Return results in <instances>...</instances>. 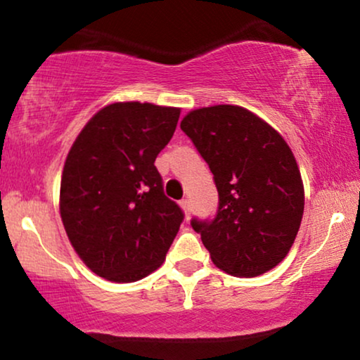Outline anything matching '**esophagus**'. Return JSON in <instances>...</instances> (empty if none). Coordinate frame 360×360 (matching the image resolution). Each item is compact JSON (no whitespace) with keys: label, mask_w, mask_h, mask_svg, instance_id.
I'll return each mask as SVG.
<instances>
[{"label":"esophagus","mask_w":360,"mask_h":360,"mask_svg":"<svg viewBox=\"0 0 360 360\" xmlns=\"http://www.w3.org/2000/svg\"><path fill=\"white\" fill-rule=\"evenodd\" d=\"M180 207L184 208L185 214H186V217H188L190 212H191V202H190V200H188V198H184V200H181V202H180Z\"/></svg>","instance_id":"esophagus-1"}]
</instances>
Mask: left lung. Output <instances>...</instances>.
Masks as SVG:
<instances>
[{"label": "left lung", "instance_id": "1", "mask_svg": "<svg viewBox=\"0 0 360 360\" xmlns=\"http://www.w3.org/2000/svg\"><path fill=\"white\" fill-rule=\"evenodd\" d=\"M180 127L208 163L218 190L213 220H191L212 261L238 278L273 269L291 250L304 213V186L291 148L240 105L191 110Z\"/></svg>", "mask_w": 360, "mask_h": 360}]
</instances>
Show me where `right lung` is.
<instances>
[{
	"label": "right lung",
	"mask_w": 360,
	"mask_h": 360,
	"mask_svg": "<svg viewBox=\"0 0 360 360\" xmlns=\"http://www.w3.org/2000/svg\"><path fill=\"white\" fill-rule=\"evenodd\" d=\"M176 107L105 105L77 135L60 179V218L97 276L134 283L160 268L184 221L163 193L155 158L170 142Z\"/></svg>",
	"instance_id": "obj_1"
}]
</instances>
